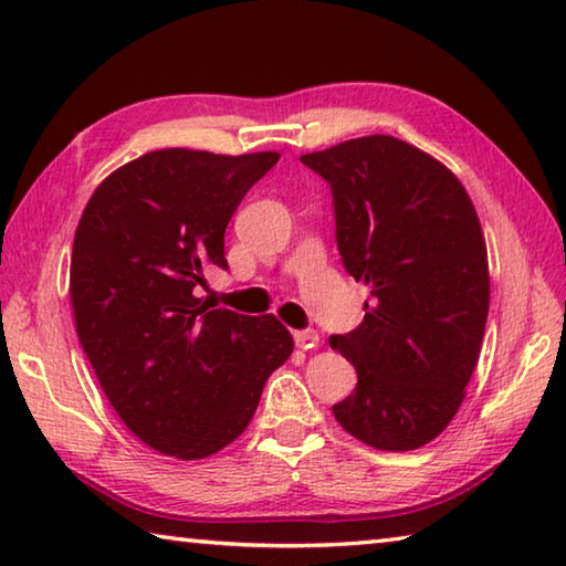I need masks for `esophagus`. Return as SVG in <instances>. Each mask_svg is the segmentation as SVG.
I'll list each match as a JSON object with an SVG mask.
<instances>
[{
	"label": "esophagus",
	"mask_w": 566,
	"mask_h": 566,
	"mask_svg": "<svg viewBox=\"0 0 566 566\" xmlns=\"http://www.w3.org/2000/svg\"><path fill=\"white\" fill-rule=\"evenodd\" d=\"M294 342H296V347H302V349H312V347H317V344H319V334L314 332V329L294 332Z\"/></svg>",
	"instance_id": "34e87169"
}]
</instances>
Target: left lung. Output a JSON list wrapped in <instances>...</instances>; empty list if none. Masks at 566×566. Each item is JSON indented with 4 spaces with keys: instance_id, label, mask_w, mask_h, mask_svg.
I'll list each match as a JSON object with an SVG mask.
<instances>
[{
    "instance_id": "obj_1",
    "label": "left lung",
    "mask_w": 566,
    "mask_h": 566,
    "mask_svg": "<svg viewBox=\"0 0 566 566\" xmlns=\"http://www.w3.org/2000/svg\"><path fill=\"white\" fill-rule=\"evenodd\" d=\"M329 181L337 247L371 302L332 349L357 389L332 411L359 442L409 452L444 432L467 397L490 312V262L476 209L442 161L389 134L302 155Z\"/></svg>"
}]
</instances>
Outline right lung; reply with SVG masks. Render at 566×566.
I'll list each match as a JSON object with an SVG mask.
<instances>
[{
  "label": "right lung",
  "instance_id": "obj_1",
  "mask_svg": "<svg viewBox=\"0 0 566 566\" xmlns=\"http://www.w3.org/2000/svg\"><path fill=\"white\" fill-rule=\"evenodd\" d=\"M280 151H147L94 189L74 232L76 337L129 432L159 454L205 459L252 421L294 339L274 317L209 310L205 266H227L224 229Z\"/></svg>",
  "mask_w": 566,
  "mask_h": 566
}]
</instances>
